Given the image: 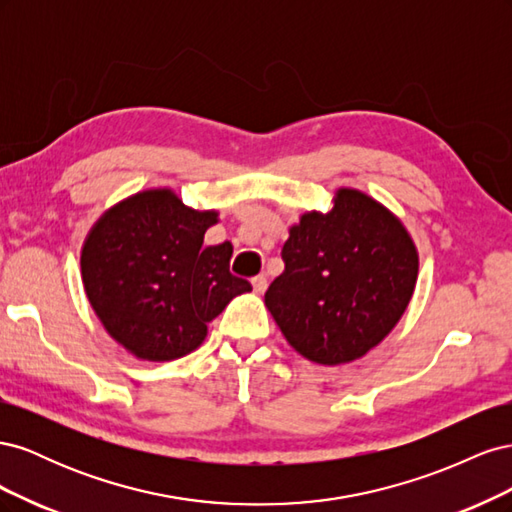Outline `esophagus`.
Wrapping results in <instances>:
<instances>
[{
  "label": "esophagus",
  "mask_w": 512,
  "mask_h": 512,
  "mask_svg": "<svg viewBox=\"0 0 512 512\" xmlns=\"http://www.w3.org/2000/svg\"><path fill=\"white\" fill-rule=\"evenodd\" d=\"M252 286H254V292L256 294H262L267 290V275H256L252 280Z\"/></svg>",
  "instance_id": "obj_1"
}]
</instances>
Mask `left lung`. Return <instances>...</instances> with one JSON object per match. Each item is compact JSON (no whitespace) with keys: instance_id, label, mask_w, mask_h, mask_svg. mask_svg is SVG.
I'll use <instances>...</instances> for the list:
<instances>
[{"instance_id":"8db88e82","label":"left lung","mask_w":512,"mask_h":512,"mask_svg":"<svg viewBox=\"0 0 512 512\" xmlns=\"http://www.w3.org/2000/svg\"><path fill=\"white\" fill-rule=\"evenodd\" d=\"M282 258L265 305L286 342L318 365L352 363L376 348L404 316L418 277L404 222L354 188H337L329 211H305Z\"/></svg>"}]
</instances>
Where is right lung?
<instances>
[{"mask_svg":"<svg viewBox=\"0 0 512 512\" xmlns=\"http://www.w3.org/2000/svg\"><path fill=\"white\" fill-rule=\"evenodd\" d=\"M218 211H196L170 188L136 192L106 209L81 250L85 294L106 333L136 359L194 352L207 324L247 280L228 271L232 245H203Z\"/></svg>","mask_w":512,"mask_h":512,"instance_id":"obj_1","label":"right lung"}]
</instances>
